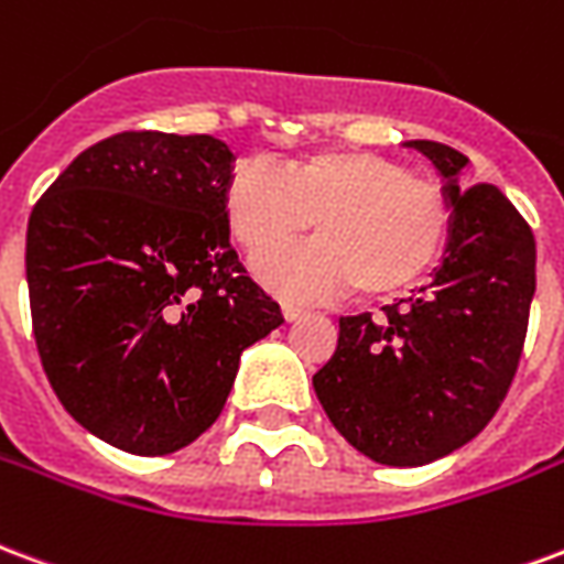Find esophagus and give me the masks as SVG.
Returning <instances> with one entry per match:
<instances>
[{"mask_svg": "<svg viewBox=\"0 0 564 564\" xmlns=\"http://www.w3.org/2000/svg\"><path fill=\"white\" fill-rule=\"evenodd\" d=\"M282 315H285V322H297V318H303L306 315V310L303 306H297V303H282Z\"/></svg>", "mask_w": 564, "mask_h": 564, "instance_id": "obj_1", "label": "esophagus"}]
</instances>
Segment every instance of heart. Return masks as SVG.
Masks as SVG:
<instances>
[{"mask_svg":"<svg viewBox=\"0 0 564 564\" xmlns=\"http://www.w3.org/2000/svg\"><path fill=\"white\" fill-rule=\"evenodd\" d=\"M221 209L252 258L316 225L322 238L258 261V276L288 297L355 288L364 300L400 297L433 273L451 234L445 195L369 150H318L282 167L240 159L225 180Z\"/></svg>","mask_w":564,"mask_h":564,"instance_id":"1","label":"heart"}]
</instances>
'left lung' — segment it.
Here are the masks:
<instances>
[{
  "mask_svg": "<svg viewBox=\"0 0 564 564\" xmlns=\"http://www.w3.org/2000/svg\"><path fill=\"white\" fill-rule=\"evenodd\" d=\"M445 180L451 234L417 297L339 318L315 393L348 445L381 466L454 454L499 412L520 364L535 297V237L496 186L463 188L468 159L412 141Z\"/></svg>",
  "mask_w": 564,
  "mask_h": 564,
  "instance_id": "left-lung-1",
  "label": "left lung"
}]
</instances>
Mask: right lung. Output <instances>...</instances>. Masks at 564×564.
<instances>
[{"label":"right lung","instance_id":"1","mask_svg":"<svg viewBox=\"0 0 564 564\" xmlns=\"http://www.w3.org/2000/svg\"><path fill=\"white\" fill-rule=\"evenodd\" d=\"M231 167L219 138L122 131L80 152L29 216L41 367L65 412L119 451L192 445L242 351L285 322L228 240Z\"/></svg>","mask_w":564,"mask_h":564}]
</instances>
